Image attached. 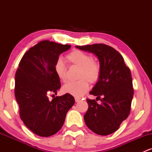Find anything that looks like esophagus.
Masks as SVG:
<instances>
[{
  "label": "esophagus",
  "instance_id": "34e87169",
  "mask_svg": "<svg viewBox=\"0 0 152 152\" xmlns=\"http://www.w3.org/2000/svg\"><path fill=\"white\" fill-rule=\"evenodd\" d=\"M80 101H81V99L80 98H78V97H76V98H75V102H79Z\"/></svg>",
  "mask_w": 152,
  "mask_h": 152
}]
</instances>
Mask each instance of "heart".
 I'll return each instance as SVG.
<instances>
[{
	"mask_svg": "<svg viewBox=\"0 0 152 152\" xmlns=\"http://www.w3.org/2000/svg\"><path fill=\"white\" fill-rule=\"evenodd\" d=\"M66 58L71 64L78 67V78L80 79L66 83L62 87V91L64 94L80 97L86 94L89 88L87 80L90 83H95L98 81L100 76V65L97 61L92 60L88 54L78 50H73L68 54ZM54 70L61 81H65L66 66L62 59L59 58L56 61Z\"/></svg>",
	"mask_w": 152,
	"mask_h": 152,
	"instance_id": "b5f03b06",
	"label": "heart"
}]
</instances>
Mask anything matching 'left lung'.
<instances>
[{"mask_svg": "<svg viewBox=\"0 0 152 152\" xmlns=\"http://www.w3.org/2000/svg\"><path fill=\"white\" fill-rule=\"evenodd\" d=\"M76 47L94 53L100 64V76L89 94L97 96L102 104H97L94 99H86L88 109L83 116L85 123L94 133L109 135L119 128L130 113L134 95L130 69L121 54L107 45Z\"/></svg>", "mask_w": 152, "mask_h": 152, "instance_id": "1", "label": "left lung"}]
</instances>
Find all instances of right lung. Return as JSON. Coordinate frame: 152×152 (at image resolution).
<instances>
[{"mask_svg": "<svg viewBox=\"0 0 152 152\" xmlns=\"http://www.w3.org/2000/svg\"><path fill=\"white\" fill-rule=\"evenodd\" d=\"M71 48L49 41H41L22 57L15 75V96L24 124L36 135L48 137L61 129L73 96L66 94L51 101L61 88L54 66L60 54Z\"/></svg>", "mask_w": 152, "mask_h": 152, "instance_id": "add662e5", "label": "right lung"}]
</instances>
